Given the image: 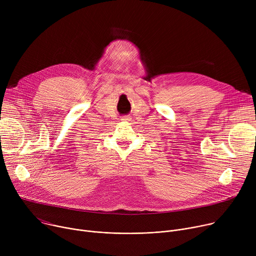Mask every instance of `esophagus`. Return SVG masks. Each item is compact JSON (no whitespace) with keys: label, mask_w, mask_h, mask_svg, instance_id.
Returning <instances> with one entry per match:
<instances>
[{"label":"esophagus","mask_w":256,"mask_h":256,"mask_svg":"<svg viewBox=\"0 0 256 256\" xmlns=\"http://www.w3.org/2000/svg\"><path fill=\"white\" fill-rule=\"evenodd\" d=\"M122 120H128V116L126 115V116H124V118H122Z\"/></svg>","instance_id":"1"}]
</instances>
